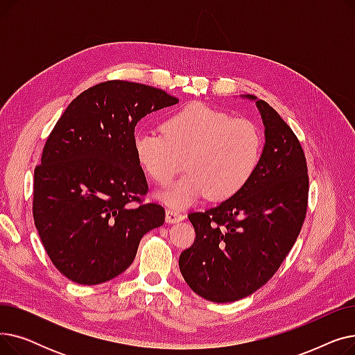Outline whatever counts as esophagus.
Returning a JSON list of instances; mask_svg holds the SVG:
<instances>
[{
    "label": "esophagus",
    "instance_id": "34e87169",
    "mask_svg": "<svg viewBox=\"0 0 355 355\" xmlns=\"http://www.w3.org/2000/svg\"><path fill=\"white\" fill-rule=\"evenodd\" d=\"M184 217H185L184 214H181V213L175 211V210H171V209H168L165 211V221L166 223H178V221L184 220Z\"/></svg>",
    "mask_w": 355,
    "mask_h": 355
}]
</instances>
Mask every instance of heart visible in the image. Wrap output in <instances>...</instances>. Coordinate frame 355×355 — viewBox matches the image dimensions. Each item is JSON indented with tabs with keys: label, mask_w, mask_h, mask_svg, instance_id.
<instances>
[{
	"label": "heart",
	"mask_w": 355,
	"mask_h": 355,
	"mask_svg": "<svg viewBox=\"0 0 355 355\" xmlns=\"http://www.w3.org/2000/svg\"><path fill=\"white\" fill-rule=\"evenodd\" d=\"M142 171L159 185L185 174L158 198L175 209H184L204 196L223 201L236 196L253 177L262 155V137L248 119L191 103L162 123V132L139 129L132 141Z\"/></svg>",
	"instance_id": "obj_1"
}]
</instances>
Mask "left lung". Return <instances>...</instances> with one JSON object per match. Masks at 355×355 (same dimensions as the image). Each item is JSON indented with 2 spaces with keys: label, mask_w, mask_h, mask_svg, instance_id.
I'll list each match as a JSON object with an SVG mask.
<instances>
[{
  "label": "left lung",
  "mask_w": 355,
  "mask_h": 355,
  "mask_svg": "<svg viewBox=\"0 0 355 355\" xmlns=\"http://www.w3.org/2000/svg\"><path fill=\"white\" fill-rule=\"evenodd\" d=\"M265 145L250 181L204 213H190L196 240L180 254V270L201 297L217 304L262 288L282 265L301 232L308 204L304 149L289 125L253 95Z\"/></svg>",
  "instance_id": "left-lung-1"
}]
</instances>
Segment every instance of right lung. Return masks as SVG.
Here are the masks:
<instances>
[{"label": "right lung", "instance_id": "1", "mask_svg": "<svg viewBox=\"0 0 355 355\" xmlns=\"http://www.w3.org/2000/svg\"><path fill=\"white\" fill-rule=\"evenodd\" d=\"M166 92L109 80L71 101L34 170V225L53 262L70 281L98 285L125 272L145 233L164 225L134 154L137 123L177 105Z\"/></svg>", "mask_w": 355, "mask_h": 355}]
</instances>
